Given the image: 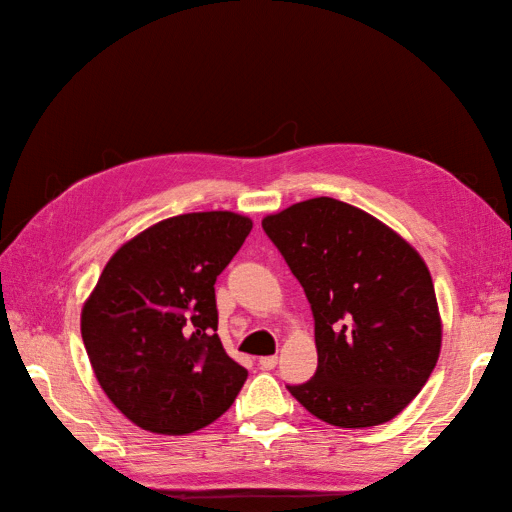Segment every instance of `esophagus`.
<instances>
[{
  "mask_svg": "<svg viewBox=\"0 0 512 512\" xmlns=\"http://www.w3.org/2000/svg\"><path fill=\"white\" fill-rule=\"evenodd\" d=\"M275 365H277V356L259 358V367H262V369H275Z\"/></svg>",
  "mask_w": 512,
  "mask_h": 512,
  "instance_id": "34e87169",
  "label": "esophagus"
}]
</instances>
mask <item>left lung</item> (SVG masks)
Here are the masks:
<instances>
[{"label":"left lung","mask_w":512,"mask_h":512,"mask_svg":"<svg viewBox=\"0 0 512 512\" xmlns=\"http://www.w3.org/2000/svg\"><path fill=\"white\" fill-rule=\"evenodd\" d=\"M310 301L319 365L288 385L312 416L343 429L405 409L438 363L442 323L422 257L376 217L312 198L264 217Z\"/></svg>","instance_id":"left-lung-1"}]
</instances>
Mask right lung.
<instances>
[{
	"mask_svg": "<svg viewBox=\"0 0 512 512\" xmlns=\"http://www.w3.org/2000/svg\"><path fill=\"white\" fill-rule=\"evenodd\" d=\"M253 222L228 211L154 224L114 253L81 312L96 378L138 427L184 436L233 405L248 372L217 336L215 281Z\"/></svg>",
	"mask_w": 512,
	"mask_h": 512,
	"instance_id": "1",
	"label": "right lung"
}]
</instances>
